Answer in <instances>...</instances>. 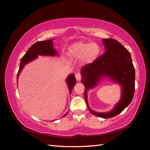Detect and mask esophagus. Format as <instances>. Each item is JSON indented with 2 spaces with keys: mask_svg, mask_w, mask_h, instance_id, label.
<instances>
[{
  "mask_svg": "<svg viewBox=\"0 0 150 150\" xmlns=\"http://www.w3.org/2000/svg\"><path fill=\"white\" fill-rule=\"evenodd\" d=\"M75 78L76 79H77V81H79L81 79V75L79 73H77L75 74Z\"/></svg>",
  "mask_w": 150,
  "mask_h": 150,
  "instance_id": "obj_1",
  "label": "esophagus"
}]
</instances>
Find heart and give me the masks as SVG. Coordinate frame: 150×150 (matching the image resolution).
I'll return each mask as SVG.
<instances>
[{"label":"heart","mask_w":150,"mask_h":150,"mask_svg":"<svg viewBox=\"0 0 150 150\" xmlns=\"http://www.w3.org/2000/svg\"><path fill=\"white\" fill-rule=\"evenodd\" d=\"M69 54L72 56L81 57L84 56V60L88 63H93L96 59L100 54L99 45L95 43L87 44L77 42L72 44L69 48Z\"/></svg>","instance_id":"1"}]
</instances>
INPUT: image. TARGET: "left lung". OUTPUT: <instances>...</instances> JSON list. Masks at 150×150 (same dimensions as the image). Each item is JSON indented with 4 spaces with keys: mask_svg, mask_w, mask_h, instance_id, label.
Segmentation results:
<instances>
[{
    "mask_svg": "<svg viewBox=\"0 0 150 150\" xmlns=\"http://www.w3.org/2000/svg\"><path fill=\"white\" fill-rule=\"evenodd\" d=\"M105 54L92 63L81 68V83L85 85V99L88 110L93 115L110 118L120 114L132 100L135 89V69L130 52L117 40L103 39ZM103 78H108L121 87V98L110 111L98 113L88 106L87 91L98 84Z\"/></svg>",
    "mask_w": 150,
    "mask_h": 150,
    "instance_id": "left-lung-1",
    "label": "left lung"
}]
</instances>
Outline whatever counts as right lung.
<instances>
[{"instance_id": "obj_1", "label": "right lung", "mask_w": 150, "mask_h": 150, "mask_svg": "<svg viewBox=\"0 0 150 150\" xmlns=\"http://www.w3.org/2000/svg\"><path fill=\"white\" fill-rule=\"evenodd\" d=\"M53 40H54V39L45 40V41L42 42H37L29 48V50L27 51L26 54H25L21 60H20L19 70L17 74V84L19 75L24 66L27 63L36 59L38 57V55H44V56H55V55H59L58 52L54 47ZM66 82H67L68 88H69V94H71L73 87H74V86L76 84L75 74L72 73V74L68 76L67 79H66ZM67 114V112L62 117H64Z\"/></svg>"}]
</instances>
